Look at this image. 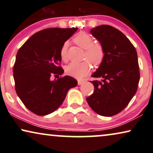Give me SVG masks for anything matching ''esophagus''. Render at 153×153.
<instances>
[{"mask_svg": "<svg viewBox=\"0 0 153 153\" xmlns=\"http://www.w3.org/2000/svg\"><path fill=\"white\" fill-rule=\"evenodd\" d=\"M83 83H84V81L83 80H78V85H81Z\"/></svg>", "mask_w": 153, "mask_h": 153, "instance_id": "obj_1", "label": "esophagus"}]
</instances>
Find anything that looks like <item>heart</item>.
I'll use <instances>...</instances> for the list:
<instances>
[{"label":"heart","mask_w":153,"mask_h":153,"mask_svg":"<svg viewBox=\"0 0 153 153\" xmlns=\"http://www.w3.org/2000/svg\"><path fill=\"white\" fill-rule=\"evenodd\" d=\"M74 42L81 48L85 50V58L89 60H85L81 62H71L65 68V72L71 76L81 79L90 72L91 69V62L94 66H99L102 64L105 56V51L101 43L93 42L91 35L85 32L79 33L74 37ZM68 43L65 42L60 49V58L63 61L68 60Z\"/></svg>","instance_id":"obj_1"}]
</instances>
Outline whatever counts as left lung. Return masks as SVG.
<instances>
[{
  "mask_svg": "<svg viewBox=\"0 0 153 153\" xmlns=\"http://www.w3.org/2000/svg\"><path fill=\"white\" fill-rule=\"evenodd\" d=\"M104 48L105 56L92 77L94 93L86 98L94 111L102 116L118 114L128 105L137 91L139 66L135 47L122 32L108 25L91 29Z\"/></svg>",
  "mask_w": 153,
  "mask_h": 153,
  "instance_id": "left-lung-1",
  "label": "left lung"
}]
</instances>
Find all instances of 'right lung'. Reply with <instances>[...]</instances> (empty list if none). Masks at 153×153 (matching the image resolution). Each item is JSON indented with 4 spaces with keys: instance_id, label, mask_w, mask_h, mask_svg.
<instances>
[{
    "instance_id": "1",
    "label": "right lung",
    "mask_w": 153,
    "mask_h": 153,
    "mask_svg": "<svg viewBox=\"0 0 153 153\" xmlns=\"http://www.w3.org/2000/svg\"><path fill=\"white\" fill-rule=\"evenodd\" d=\"M77 28H50L33 35L19 49L13 67L16 94L25 106L38 116L51 114L61 105L67 93L77 85L70 76L61 75L60 51Z\"/></svg>"
}]
</instances>
